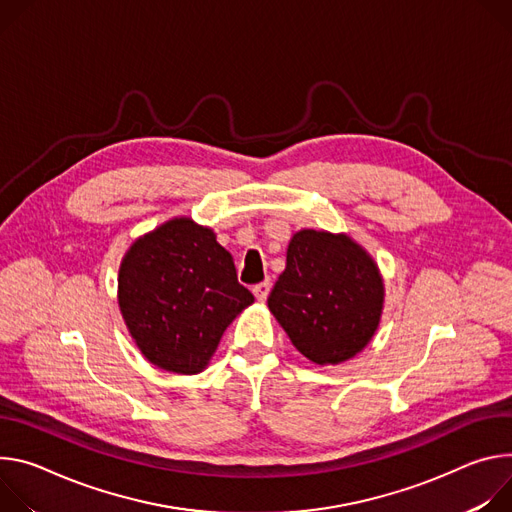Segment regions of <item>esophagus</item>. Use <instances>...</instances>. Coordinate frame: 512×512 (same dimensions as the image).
Returning a JSON list of instances; mask_svg holds the SVG:
<instances>
[{
	"label": "esophagus",
	"instance_id": "esophagus-1",
	"mask_svg": "<svg viewBox=\"0 0 512 512\" xmlns=\"http://www.w3.org/2000/svg\"><path fill=\"white\" fill-rule=\"evenodd\" d=\"M252 291H254L256 299H258L260 303H264V301L268 299V293H270V280H262V282H258V285H256Z\"/></svg>",
	"mask_w": 512,
	"mask_h": 512
}]
</instances>
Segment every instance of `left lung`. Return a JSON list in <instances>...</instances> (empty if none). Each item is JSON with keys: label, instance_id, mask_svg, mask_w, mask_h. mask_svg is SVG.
Returning a JSON list of instances; mask_svg holds the SVG:
<instances>
[{"label": "left lung", "instance_id": "obj_1", "mask_svg": "<svg viewBox=\"0 0 512 512\" xmlns=\"http://www.w3.org/2000/svg\"><path fill=\"white\" fill-rule=\"evenodd\" d=\"M384 282L372 256L346 234L297 232L268 309L293 346L319 366L360 354L378 329Z\"/></svg>", "mask_w": 512, "mask_h": 512}]
</instances>
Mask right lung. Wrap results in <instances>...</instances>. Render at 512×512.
Returning a JSON list of instances; mask_svg holds the SVG:
<instances>
[{
  "mask_svg": "<svg viewBox=\"0 0 512 512\" xmlns=\"http://www.w3.org/2000/svg\"><path fill=\"white\" fill-rule=\"evenodd\" d=\"M118 303L142 356L175 374L201 372L254 295L211 227L175 217L138 238L118 276Z\"/></svg>",
  "mask_w": 512,
  "mask_h": 512,
  "instance_id": "obj_1",
  "label": "right lung"
}]
</instances>
